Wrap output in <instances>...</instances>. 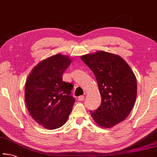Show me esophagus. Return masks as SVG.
I'll list each match as a JSON object with an SVG mask.
<instances>
[{
	"mask_svg": "<svg viewBox=\"0 0 157 157\" xmlns=\"http://www.w3.org/2000/svg\"><path fill=\"white\" fill-rule=\"evenodd\" d=\"M84 100V95H80V96L78 97V100L79 101H83Z\"/></svg>",
	"mask_w": 157,
	"mask_h": 157,
	"instance_id": "34e87169",
	"label": "esophagus"
}]
</instances>
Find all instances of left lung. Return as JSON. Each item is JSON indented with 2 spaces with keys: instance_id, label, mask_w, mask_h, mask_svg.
<instances>
[{
  "instance_id": "left-lung-1",
  "label": "left lung",
  "mask_w": 157,
  "mask_h": 157,
  "mask_svg": "<svg viewBox=\"0 0 157 157\" xmlns=\"http://www.w3.org/2000/svg\"><path fill=\"white\" fill-rule=\"evenodd\" d=\"M94 73L102 102L97 110L90 111L98 125L111 128L131 112L137 94L136 79L123 58L112 53L98 51L81 56Z\"/></svg>"
}]
</instances>
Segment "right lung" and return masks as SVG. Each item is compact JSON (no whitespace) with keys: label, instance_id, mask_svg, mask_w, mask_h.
<instances>
[{"label":"right lung","instance_id":"add662e5","mask_svg":"<svg viewBox=\"0 0 157 157\" xmlns=\"http://www.w3.org/2000/svg\"><path fill=\"white\" fill-rule=\"evenodd\" d=\"M71 63L68 56L53 55L39 63L26 80L25 98L28 111L46 129L62 127L73 109L75 101L71 95L73 85L62 79Z\"/></svg>","mask_w":157,"mask_h":157}]
</instances>
